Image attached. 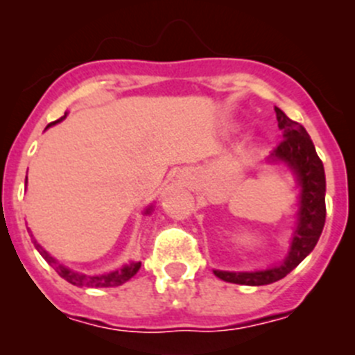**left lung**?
Segmentation results:
<instances>
[{
    "label": "left lung",
    "instance_id": "obj_1",
    "mask_svg": "<svg viewBox=\"0 0 355 355\" xmlns=\"http://www.w3.org/2000/svg\"><path fill=\"white\" fill-rule=\"evenodd\" d=\"M275 111H277L278 127L284 132V141L273 149L271 159L285 161L299 178V184L302 187L299 223H297V230L293 234L287 259L280 266L264 271H252V273L214 271L218 278L228 282V284L259 287V285L273 284V282L287 277L318 244L321 232H323L324 220H327V204H324L327 180H324L323 161L318 156L306 128L297 121L290 120L280 108H275Z\"/></svg>",
    "mask_w": 355,
    "mask_h": 355
}]
</instances>
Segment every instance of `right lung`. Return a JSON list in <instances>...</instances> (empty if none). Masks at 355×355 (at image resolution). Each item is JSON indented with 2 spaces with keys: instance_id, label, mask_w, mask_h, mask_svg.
<instances>
[{
  "instance_id": "add662e5",
  "label": "right lung",
  "mask_w": 355,
  "mask_h": 355,
  "mask_svg": "<svg viewBox=\"0 0 355 355\" xmlns=\"http://www.w3.org/2000/svg\"><path fill=\"white\" fill-rule=\"evenodd\" d=\"M65 118V116H63ZM63 118H60V120H63ZM60 120L53 121V123H49L48 127H51V125L58 123ZM148 213H151V209H148ZM32 237V235H31ZM34 239V237H32ZM34 242L35 249L39 250V254H41L42 257H44L46 261H48L49 264H53L56 270V273L60 275L62 278H65L68 284L75 285V287H85V288H105V287H118V285H123L125 282L130 280L132 277H134L135 273L139 271V268H141V263H132L128 264V266H123L120 268V270L116 271H111V273H105V275H84V273H78V271H73V270H68V268L63 266V264H60L58 261L55 259L53 256H49L48 252H46L44 249H42L41 245L37 244L35 241Z\"/></svg>"
}]
</instances>
